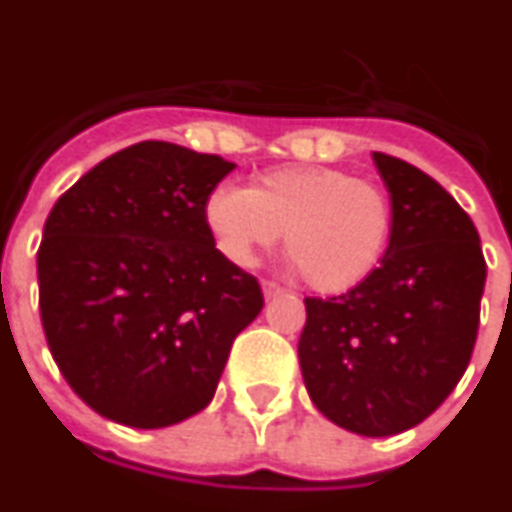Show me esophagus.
Here are the masks:
<instances>
[{
	"label": "esophagus",
	"mask_w": 512,
	"mask_h": 512,
	"mask_svg": "<svg viewBox=\"0 0 512 512\" xmlns=\"http://www.w3.org/2000/svg\"><path fill=\"white\" fill-rule=\"evenodd\" d=\"M263 295L265 300L276 298V295H284V287H279L276 282H263Z\"/></svg>",
	"instance_id": "obj_1"
}]
</instances>
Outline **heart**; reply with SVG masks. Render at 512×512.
<instances>
[{"label":"heart","mask_w":512,"mask_h":512,"mask_svg":"<svg viewBox=\"0 0 512 512\" xmlns=\"http://www.w3.org/2000/svg\"><path fill=\"white\" fill-rule=\"evenodd\" d=\"M204 225L236 265H252L282 239L311 290L341 295L376 271L392 236V206L373 182L333 166L265 171L252 190L214 187Z\"/></svg>","instance_id":"1"}]
</instances>
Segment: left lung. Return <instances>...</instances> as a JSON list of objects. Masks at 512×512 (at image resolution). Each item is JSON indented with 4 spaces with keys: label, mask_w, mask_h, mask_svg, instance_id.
Masks as SVG:
<instances>
[{
    "label": "left lung",
    "mask_w": 512,
    "mask_h": 512,
    "mask_svg": "<svg viewBox=\"0 0 512 512\" xmlns=\"http://www.w3.org/2000/svg\"><path fill=\"white\" fill-rule=\"evenodd\" d=\"M392 201L381 265L338 298H306L300 373L338 427L389 438L438 411L473 357L486 260L473 220L411 163L373 152Z\"/></svg>",
    "instance_id": "8db88e82"
}]
</instances>
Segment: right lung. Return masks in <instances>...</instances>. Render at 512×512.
Wrapping results in <instances>:
<instances>
[{
	"mask_svg": "<svg viewBox=\"0 0 512 512\" xmlns=\"http://www.w3.org/2000/svg\"><path fill=\"white\" fill-rule=\"evenodd\" d=\"M236 169L220 155L139 142L77 179L37 252L50 354L104 419L161 429L212 403L236 335L260 314L255 276L204 225Z\"/></svg>",
	"mask_w": 512,
	"mask_h": 512,
	"instance_id": "right-lung-1",
	"label": "right lung"
}]
</instances>
